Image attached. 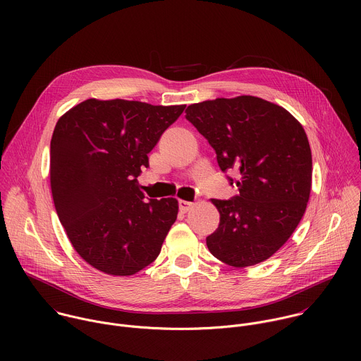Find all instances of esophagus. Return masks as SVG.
I'll use <instances>...</instances> for the list:
<instances>
[{
	"mask_svg": "<svg viewBox=\"0 0 361 361\" xmlns=\"http://www.w3.org/2000/svg\"><path fill=\"white\" fill-rule=\"evenodd\" d=\"M192 202L191 201H185V200H180L178 201V209H180V212H183V213H187L191 207H192Z\"/></svg>",
	"mask_w": 361,
	"mask_h": 361,
	"instance_id": "34e87169",
	"label": "esophagus"
}]
</instances>
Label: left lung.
I'll return each instance as SVG.
<instances>
[{
  "instance_id": "1",
  "label": "left lung",
  "mask_w": 361,
  "mask_h": 361,
  "mask_svg": "<svg viewBox=\"0 0 361 361\" xmlns=\"http://www.w3.org/2000/svg\"><path fill=\"white\" fill-rule=\"evenodd\" d=\"M185 118L209 141L237 195L213 200L219 228L210 252L233 267L271 257L298 226L312 190V149L301 124L259 97L216 98L191 104Z\"/></svg>"
}]
</instances>
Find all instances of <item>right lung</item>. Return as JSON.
Masks as SVG:
<instances>
[{"mask_svg":"<svg viewBox=\"0 0 361 361\" xmlns=\"http://www.w3.org/2000/svg\"><path fill=\"white\" fill-rule=\"evenodd\" d=\"M184 109L90 98L57 121L49 151L51 192L73 247L94 269L133 276L159 257L178 202L147 200L137 177Z\"/></svg>","mask_w":361,"mask_h":361,"instance_id":"add662e5","label":"right lung"}]
</instances>
